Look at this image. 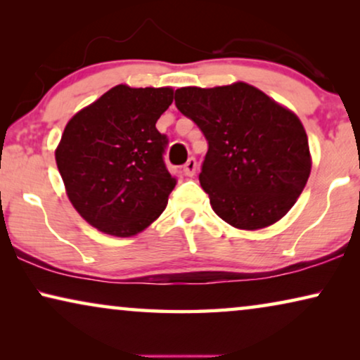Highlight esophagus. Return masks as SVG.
<instances>
[{
  "label": "esophagus",
  "mask_w": 360,
  "mask_h": 360,
  "mask_svg": "<svg viewBox=\"0 0 360 360\" xmlns=\"http://www.w3.org/2000/svg\"><path fill=\"white\" fill-rule=\"evenodd\" d=\"M184 172L186 176H193L195 172H196V159L195 157H190L188 160H186V164L184 165Z\"/></svg>",
  "instance_id": "34e87169"
}]
</instances>
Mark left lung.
Wrapping results in <instances>:
<instances>
[{
  "label": "left lung",
  "instance_id": "obj_1",
  "mask_svg": "<svg viewBox=\"0 0 360 360\" xmlns=\"http://www.w3.org/2000/svg\"><path fill=\"white\" fill-rule=\"evenodd\" d=\"M175 106L208 141L200 184L221 219L254 231L288 213L311 172L297 115L243 82L179 88Z\"/></svg>",
  "mask_w": 360,
  "mask_h": 360
}]
</instances>
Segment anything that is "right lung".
Segmentation results:
<instances>
[{
	"label": "right lung",
	"instance_id": "add662e5",
	"mask_svg": "<svg viewBox=\"0 0 360 360\" xmlns=\"http://www.w3.org/2000/svg\"><path fill=\"white\" fill-rule=\"evenodd\" d=\"M172 101V88L117 85L68 121L57 167L73 208L96 229L129 238L165 210L176 179L155 122Z\"/></svg>",
	"mask_w": 360,
	"mask_h": 360
}]
</instances>
